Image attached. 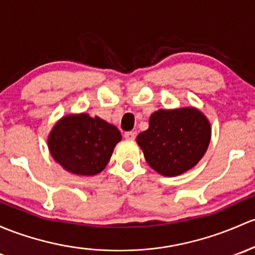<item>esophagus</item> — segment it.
Returning a JSON list of instances; mask_svg holds the SVG:
<instances>
[{
	"instance_id": "34e87169",
	"label": "esophagus",
	"mask_w": 255,
	"mask_h": 255,
	"mask_svg": "<svg viewBox=\"0 0 255 255\" xmlns=\"http://www.w3.org/2000/svg\"><path fill=\"white\" fill-rule=\"evenodd\" d=\"M124 137L127 139H135V132L133 131H127L124 133Z\"/></svg>"
}]
</instances>
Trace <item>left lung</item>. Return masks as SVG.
<instances>
[{
  "mask_svg": "<svg viewBox=\"0 0 255 255\" xmlns=\"http://www.w3.org/2000/svg\"><path fill=\"white\" fill-rule=\"evenodd\" d=\"M209 142V122L194 108L159 109L150 116L149 128L137 136L147 163L164 176H176L193 168Z\"/></svg>",
  "mask_w": 255,
  "mask_h": 255,
  "instance_id": "obj_1",
  "label": "left lung"
}]
</instances>
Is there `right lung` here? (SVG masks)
<instances>
[{"mask_svg": "<svg viewBox=\"0 0 255 255\" xmlns=\"http://www.w3.org/2000/svg\"><path fill=\"white\" fill-rule=\"evenodd\" d=\"M120 131L101 118L76 114L62 118L48 136V148L65 170L76 175H96L106 168Z\"/></svg>", "mask_w": 255, "mask_h": 255, "instance_id": "right-lung-1", "label": "right lung"}]
</instances>
